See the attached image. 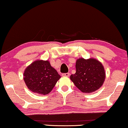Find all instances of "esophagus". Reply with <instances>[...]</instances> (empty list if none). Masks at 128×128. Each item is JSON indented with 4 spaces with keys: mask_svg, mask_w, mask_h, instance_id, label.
<instances>
[{
    "mask_svg": "<svg viewBox=\"0 0 128 128\" xmlns=\"http://www.w3.org/2000/svg\"><path fill=\"white\" fill-rule=\"evenodd\" d=\"M62 76H64V77H69L70 76V73H63L62 74Z\"/></svg>",
    "mask_w": 128,
    "mask_h": 128,
    "instance_id": "esophagus-1",
    "label": "esophagus"
}]
</instances>
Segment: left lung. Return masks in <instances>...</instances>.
<instances>
[{
	"label": "left lung",
	"mask_w": 128,
	"mask_h": 128,
	"mask_svg": "<svg viewBox=\"0 0 128 128\" xmlns=\"http://www.w3.org/2000/svg\"><path fill=\"white\" fill-rule=\"evenodd\" d=\"M76 73L70 76V79L81 92L93 93L102 86L106 73L103 64L98 60L80 58L76 61Z\"/></svg>",
	"instance_id": "obj_1"
}]
</instances>
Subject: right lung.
Segmentation results:
<instances>
[{"label": "right lung", "mask_w": 128, "mask_h": 128, "mask_svg": "<svg viewBox=\"0 0 128 128\" xmlns=\"http://www.w3.org/2000/svg\"><path fill=\"white\" fill-rule=\"evenodd\" d=\"M60 78L48 60L34 61L26 68L24 73V82L28 88L39 94L50 93Z\"/></svg>", "instance_id": "right-lung-1"}]
</instances>
